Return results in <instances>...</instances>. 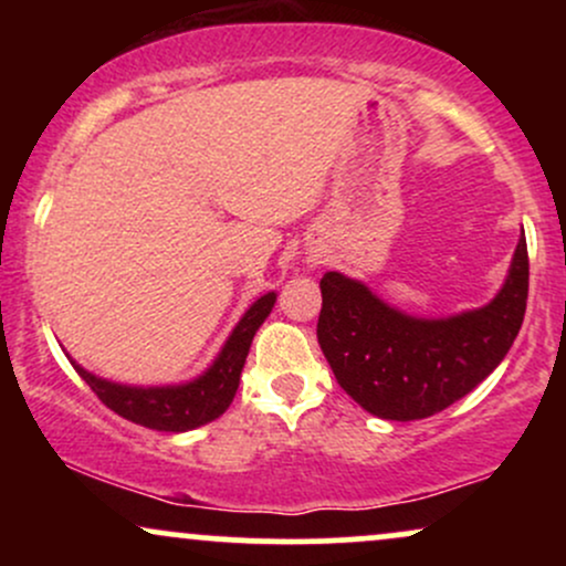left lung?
<instances>
[{
    "instance_id": "8db88e82",
    "label": "left lung",
    "mask_w": 566,
    "mask_h": 566,
    "mask_svg": "<svg viewBox=\"0 0 566 566\" xmlns=\"http://www.w3.org/2000/svg\"><path fill=\"white\" fill-rule=\"evenodd\" d=\"M316 337L337 382L382 420L441 412L505 359L527 311V239L518 237L503 287L482 308L423 319L375 295L359 279L327 271Z\"/></svg>"
}]
</instances>
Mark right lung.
I'll use <instances>...</instances> for the list:
<instances>
[{"mask_svg": "<svg viewBox=\"0 0 566 566\" xmlns=\"http://www.w3.org/2000/svg\"><path fill=\"white\" fill-rule=\"evenodd\" d=\"M274 303L276 292H265V295L258 297L244 311L237 327L231 329L229 340L223 343L216 361L199 378L178 382V386H125V382L97 378V375L87 373L82 365H76L74 359H71V365L80 373V378L97 394V399L125 420L154 428V431H191V428L212 423V420L229 409L233 396H237L252 337H255L258 327L265 322V316L271 314Z\"/></svg>", "mask_w": 566, "mask_h": 566, "instance_id": "obj_1", "label": "right lung"}]
</instances>
